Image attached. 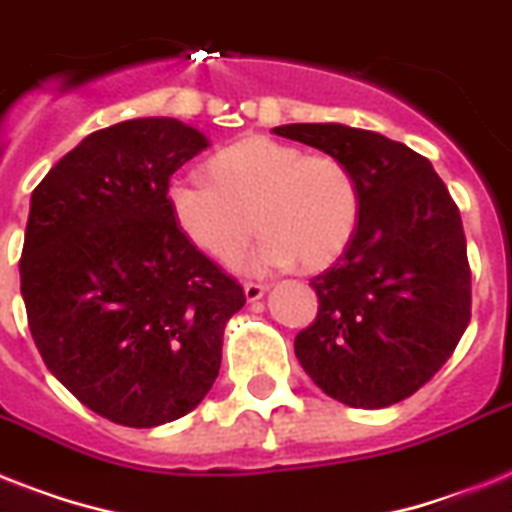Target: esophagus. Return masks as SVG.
Listing matches in <instances>:
<instances>
[{"label": "esophagus", "mask_w": 512, "mask_h": 512, "mask_svg": "<svg viewBox=\"0 0 512 512\" xmlns=\"http://www.w3.org/2000/svg\"><path fill=\"white\" fill-rule=\"evenodd\" d=\"M265 289H268V286L249 281V284H244V297H247V302H257V299L265 294Z\"/></svg>", "instance_id": "esophagus-1"}]
</instances>
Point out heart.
<instances>
[{
    "mask_svg": "<svg viewBox=\"0 0 512 512\" xmlns=\"http://www.w3.org/2000/svg\"><path fill=\"white\" fill-rule=\"evenodd\" d=\"M210 184L173 178L168 207L191 244L218 263H234L265 231L252 270H276L299 260L302 268H326L350 244L360 213L352 170L339 157L268 136L236 141L207 162Z\"/></svg>",
    "mask_w": 512,
    "mask_h": 512,
    "instance_id": "heart-1",
    "label": "heart"
}]
</instances>
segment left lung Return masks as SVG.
Listing matches in <instances>:
<instances>
[{
    "label": "left lung",
    "instance_id": "1",
    "mask_svg": "<svg viewBox=\"0 0 512 512\" xmlns=\"http://www.w3.org/2000/svg\"><path fill=\"white\" fill-rule=\"evenodd\" d=\"M352 170L350 244L310 278L318 315L294 339L307 376L334 400L376 410L429 384L471 323L463 220L431 162L400 141L339 123L273 128Z\"/></svg>",
    "mask_w": 512,
    "mask_h": 512
}]
</instances>
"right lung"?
I'll use <instances>...</instances> for the list:
<instances>
[{
  "mask_svg": "<svg viewBox=\"0 0 512 512\" xmlns=\"http://www.w3.org/2000/svg\"><path fill=\"white\" fill-rule=\"evenodd\" d=\"M205 147L176 118L123 120L31 194L20 294L33 342L78 402L120 426L152 429L205 400L247 302L168 207L170 176Z\"/></svg>",
  "mask_w": 512,
  "mask_h": 512,
  "instance_id": "add662e5",
  "label": "right lung"
}]
</instances>
